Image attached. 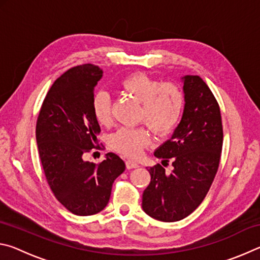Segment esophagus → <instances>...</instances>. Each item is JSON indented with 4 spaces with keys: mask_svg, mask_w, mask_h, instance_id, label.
<instances>
[{
    "mask_svg": "<svg viewBox=\"0 0 260 260\" xmlns=\"http://www.w3.org/2000/svg\"><path fill=\"white\" fill-rule=\"evenodd\" d=\"M126 167L128 170L136 169V167H139V164H138V162L133 161V160H126Z\"/></svg>",
    "mask_w": 260,
    "mask_h": 260,
    "instance_id": "1",
    "label": "esophagus"
}]
</instances>
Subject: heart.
<instances>
[{"label":"heart","mask_w":260,"mask_h":260,"mask_svg":"<svg viewBox=\"0 0 260 260\" xmlns=\"http://www.w3.org/2000/svg\"><path fill=\"white\" fill-rule=\"evenodd\" d=\"M119 89L141 103L139 121L144 122L157 136H166L178 126L184 107V95L177 82L164 81L146 73H133L119 82ZM93 114L102 126L112 121L111 99L100 91L93 99ZM150 142L146 127H124L111 136L110 143L114 150L129 158H138Z\"/></svg>","instance_id":"1"}]
</instances>
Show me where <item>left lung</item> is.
<instances>
[{
    "label": "left lung",
    "mask_w": 260,
    "mask_h": 260,
    "mask_svg": "<svg viewBox=\"0 0 260 260\" xmlns=\"http://www.w3.org/2000/svg\"><path fill=\"white\" fill-rule=\"evenodd\" d=\"M184 110L172 138L155 151L162 165L149 169L150 183L142 195V209L165 222L179 221L193 212L205 199L218 172L222 149V122L219 104L199 76L183 78Z\"/></svg>",
    "instance_id": "8db88e82"
}]
</instances>
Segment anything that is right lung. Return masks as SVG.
Returning a JSON list of instances; mask_svg holds the SVG:
<instances>
[{
	"mask_svg": "<svg viewBox=\"0 0 260 260\" xmlns=\"http://www.w3.org/2000/svg\"><path fill=\"white\" fill-rule=\"evenodd\" d=\"M103 71L94 64L68 70L52 83L37 120L39 155L47 182L59 203L77 215L107 206L112 183L125 171L119 156L108 152L100 164L83 160L100 149L101 132L93 114L94 87Z\"/></svg>",
	"mask_w": 260,
	"mask_h": 260,
	"instance_id": "right-lung-1",
	"label": "right lung"
}]
</instances>
